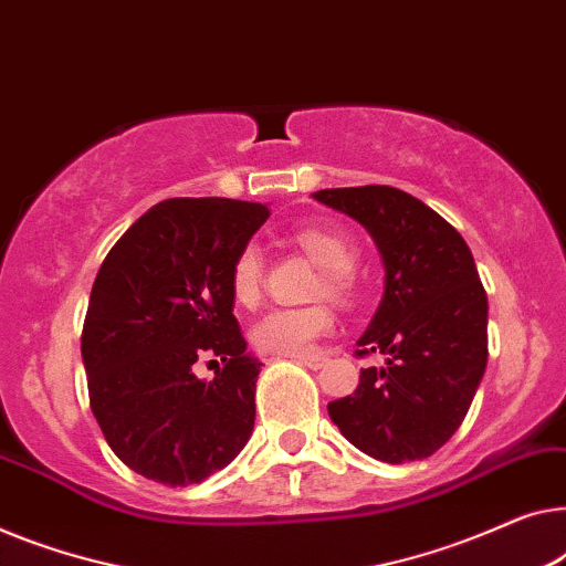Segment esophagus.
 <instances>
[{
  "label": "esophagus",
  "mask_w": 566,
  "mask_h": 566,
  "mask_svg": "<svg viewBox=\"0 0 566 566\" xmlns=\"http://www.w3.org/2000/svg\"><path fill=\"white\" fill-rule=\"evenodd\" d=\"M293 359H296V363H301V365L311 367V370H318V367H324V363H326V357H322V355H311V357L298 355V357H293Z\"/></svg>",
  "instance_id": "esophagus-1"
}]
</instances>
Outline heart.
Instances as JSON below:
<instances>
[{
  "label": "heart",
  "instance_id": "heart-1",
  "mask_svg": "<svg viewBox=\"0 0 566 566\" xmlns=\"http://www.w3.org/2000/svg\"><path fill=\"white\" fill-rule=\"evenodd\" d=\"M298 248L324 268V281L318 283L316 296L347 301L352 296V270L357 263V252L349 240L329 229L306 227L296 232ZM229 289L240 306H255L263 289V252L255 242H248L237 252L229 270ZM334 329V314L326 306L306 308H273L252 326L250 339L255 349L265 355L298 357L314 352L316 342Z\"/></svg>",
  "mask_w": 566,
  "mask_h": 566
}]
</instances>
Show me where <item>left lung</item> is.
Masks as SVG:
<instances>
[{"mask_svg":"<svg viewBox=\"0 0 566 566\" xmlns=\"http://www.w3.org/2000/svg\"><path fill=\"white\" fill-rule=\"evenodd\" d=\"M314 199L367 229L385 291L357 355L385 367L359 373L329 416L359 452L388 464L426 460L460 429L488 365V296L462 234L392 186L324 188Z\"/></svg>","mask_w":566,"mask_h":566,"instance_id":"left-lung-1","label":"left lung"}]
</instances>
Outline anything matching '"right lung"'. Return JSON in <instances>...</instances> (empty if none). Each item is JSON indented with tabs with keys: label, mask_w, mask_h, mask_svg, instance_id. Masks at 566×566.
Returning a JSON list of instances; mask_svg holds the SVG:
<instances>
[{
	"label": "right lung",
	"mask_w": 566,
	"mask_h": 566,
	"mask_svg": "<svg viewBox=\"0 0 566 566\" xmlns=\"http://www.w3.org/2000/svg\"><path fill=\"white\" fill-rule=\"evenodd\" d=\"M265 203L166 199L119 237L96 273L81 334L88 400L129 470L186 488L222 470L255 426L252 357L229 270ZM222 364L203 381L195 363Z\"/></svg>",
	"instance_id": "obj_1"
}]
</instances>
